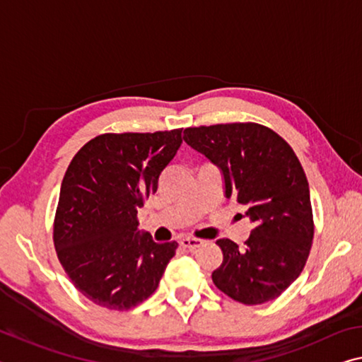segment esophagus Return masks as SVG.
Instances as JSON below:
<instances>
[{
	"label": "esophagus",
	"mask_w": 362,
	"mask_h": 362,
	"mask_svg": "<svg viewBox=\"0 0 362 362\" xmlns=\"http://www.w3.org/2000/svg\"><path fill=\"white\" fill-rule=\"evenodd\" d=\"M203 243H204L203 240L192 238V237H187V238H182V240H180V245H182L185 250H188V251L198 250L199 246H203Z\"/></svg>",
	"instance_id": "1"
}]
</instances>
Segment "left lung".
<instances>
[{"label": "left lung", "instance_id": "8db88e82", "mask_svg": "<svg viewBox=\"0 0 362 362\" xmlns=\"http://www.w3.org/2000/svg\"><path fill=\"white\" fill-rule=\"evenodd\" d=\"M183 140L219 165L226 198L245 206L253 222L243 248L217 240L223 261L212 282L243 305L275 300L305 269L313 246L311 197L300 159L282 136L256 122L188 127Z\"/></svg>", "mask_w": 362, "mask_h": 362}]
</instances>
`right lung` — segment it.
I'll return each mask as SVG.
<instances>
[{
    "instance_id": "right-lung-1",
    "label": "right lung",
    "mask_w": 362,
    "mask_h": 362,
    "mask_svg": "<svg viewBox=\"0 0 362 362\" xmlns=\"http://www.w3.org/2000/svg\"><path fill=\"white\" fill-rule=\"evenodd\" d=\"M180 143L182 129L103 134L69 164L53 242L67 277L95 305L127 311L156 291L179 243L140 235L136 214Z\"/></svg>"
}]
</instances>
